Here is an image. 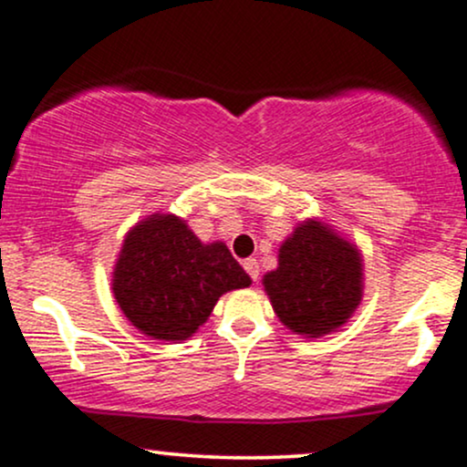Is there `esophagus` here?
<instances>
[{
	"instance_id": "34e87169",
	"label": "esophagus",
	"mask_w": 467,
	"mask_h": 467,
	"mask_svg": "<svg viewBox=\"0 0 467 467\" xmlns=\"http://www.w3.org/2000/svg\"><path fill=\"white\" fill-rule=\"evenodd\" d=\"M244 267H245V272H248V275H250L252 281H256V278H259V261H256V259H245L244 261Z\"/></svg>"
}]
</instances>
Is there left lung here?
<instances>
[{"mask_svg": "<svg viewBox=\"0 0 467 467\" xmlns=\"http://www.w3.org/2000/svg\"><path fill=\"white\" fill-rule=\"evenodd\" d=\"M264 289L292 334L327 336L360 307L362 252L323 219H305L278 248V265L264 275Z\"/></svg>", "mask_w": 467, "mask_h": 467, "instance_id": "1", "label": "left lung"}]
</instances>
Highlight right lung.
Wrapping results in <instances>:
<instances>
[{
    "label": "right lung",
    "instance_id": "add662e5",
    "mask_svg": "<svg viewBox=\"0 0 467 467\" xmlns=\"http://www.w3.org/2000/svg\"><path fill=\"white\" fill-rule=\"evenodd\" d=\"M223 241L203 244L189 223L153 213L122 239L111 272L114 298L127 320L151 340H189L219 298L250 285Z\"/></svg>",
    "mask_w": 467,
    "mask_h": 467
}]
</instances>
